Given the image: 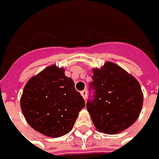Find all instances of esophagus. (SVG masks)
<instances>
[{
    "label": "esophagus",
    "mask_w": 159,
    "mask_h": 159,
    "mask_svg": "<svg viewBox=\"0 0 159 159\" xmlns=\"http://www.w3.org/2000/svg\"><path fill=\"white\" fill-rule=\"evenodd\" d=\"M80 94H81V95H82L83 98L86 100V99H87V97H88V91H87V90H83V91L80 92Z\"/></svg>",
    "instance_id": "obj_1"
}]
</instances>
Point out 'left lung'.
Listing matches in <instances>:
<instances>
[{"instance_id": "obj_1", "label": "left lung", "mask_w": 159, "mask_h": 159, "mask_svg": "<svg viewBox=\"0 0 159 159\" xmlns=\"http://www.w3.org/2000/svg\"><path fill=\"white\" fill-rule=\"evenodd\" d=\"M89 90L93 96L87 109L98 131L113 134L133 125L143 102L141 86L134 77L113 63L95 69Z\"/></svg>"}]
</instances>
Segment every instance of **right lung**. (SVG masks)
Listing matches in <instances>:
<instances>
[{"label": "right lung", "mask_w": 159, "mask_h": 159, "mask_svg": "<svg viewBox=\"0 0 159 159\" xmlns=\"http://www.w3.org/2000/svg\"><path fill=\"white\" fill-rule=\"evenodd\" d=\"M25 118L34 130L59 137L72 129L85 100L63 68L51 65L25 85L21 97Z\"/></svg>", "instance_id": "add662e5"}]
</instances>
